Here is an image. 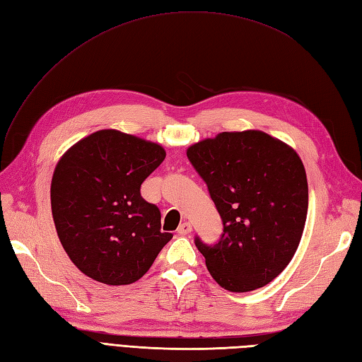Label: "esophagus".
<instances>
[{"label": "esophagus", "mask_w": 362, "mask_h": 362, "mask_svg": "<svg viewBox=\"0 0 362 362\" xmlns=\"http://www.w3.org/2000/svg\"><path fill=\"white\" fill-rule=\"evenodd\" d=\"M191 229H192V226H191L189 221H183V223H180V226L177 228V234L179 235H187V234L191 233Z\"/></svg>", "instance_id": "esophagus-1"}]
</instances>
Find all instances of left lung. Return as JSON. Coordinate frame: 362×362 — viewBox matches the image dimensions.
Instances as JSON below:
<instances>
[{
	"label": "left lung",
	"mask_w": 362,
	"mask_h": 362,
	"mask_svg": "<svg viewBox=\"0 0 362 362\" xmlns=\"http://www.w3.org/2000/svg\"><path fill=\"white\" fill-rule=\"evenodd\" d=\"M223 221L214 245L194 243L226 291L249 292L289 264L308 216L309 189L291 146L257 129L220 133L187 151Z\"/></svg>",
	"instance_id": "obj_1"
}]
</instances>
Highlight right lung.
Wrapping results in <instances>:
<instances>
[{"label":"right lung","mask_w":362,"mask_h":362,"mask_svg":"<svg viewBox=\"0 0 362 362\" xmlns=\"http://www.w3.org/2000/svg\"><path fill=\"white\" fill-rule=\"evenodd\" d=\"M165 156L160 145L100 129L61 157L52 214L62 247L82 274L110 286L132 284L173 238L160 229L159 208L141 196V185Z\"/></svg>","instance_id":"1"}]
</instances>
